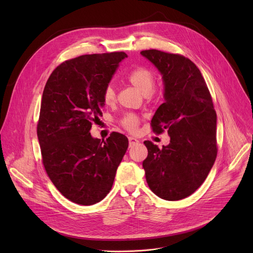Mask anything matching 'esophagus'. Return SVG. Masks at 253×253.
<instances>
[{"instance_id": "esophagus-1", "label": "esophagus", "mask_w": 253, "mask_h": 253, "mask_svg": "<svg viewBox=\"0 0 253 253\" xmlns=\"http://www.w3.org/2000/svg\"><path fill=\"white\" fill-rule=\"evenodd\" d=\"M128 139H129V147H130V148L133 147V145H135V144H137V143L139 142V140H138L137 138L131 137V136H130Z\"/></svg>"}]
</instances>
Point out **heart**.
Instances as JSON below:
<instances>
[{
	"label": "heart",
	"mask_w": 253,
	"mask_h": 253,
	"mask_svg": "<svg viewBox=\"0 0 253 253\" xmlns=\"http://www.w3.org/2000/svg\"><path fill=\"white\" fill-rule=\"evenodd\" d=\"M127 82L134 87L138 92H140L142 95H149L153 91V88L155 86L156 77L154 73L147 69V68H136L133 71H131L127 76ZM116 93L115 89L112 85H108L105 87L103 91V100L106 104H111L115 101ZM122 124L125 128H127L130 131H134L138 124V119L135 115H126L123 120Z\"/></svg>",
	"instance_id": "b5f03b06"
}]
</instances>
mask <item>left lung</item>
Segmentation results:
<instances>
[{"label": "left lung", "mask_w": 253, "mask_h": 253, "mask_svg": "<svg viewBox=\"0 0 253 253\" xmlns=\"http://www.w3.org/2000/svg\"><path fill=\"white\" fill-rule=\"evenodd\" d=\"M140 54L155 65L164 85L153 130L166 129L170 136L162 149L143 142L149 152L142 162L145 178L158 197L181 200L200 187L215 162L216 113L201 72L189 58L155 49Z\"/></svg>", "instance_id": "obj_1"}]
</instances>
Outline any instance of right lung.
Returning <instances> with one entry per match:
<instances>
[{
    "label": "right lung",
    "instance_id": "1",
    "mask_svg": "<svg viewBox=\"0 0 253 253\" xmlns=\"http://www.w3.org/2000/svg\"><path fill=\"white\" fill-rule=\"evenodd\" d=\"M124 52L82 55L61 63L43 91L37 134L43 164L56 189L70 201L93 205L108 195L128 138L118 132L92 137V122L102 116L103 91Z\"/></svg>",
    "mask_w": 253,
    "mask_h": 253
}]
</instances>
